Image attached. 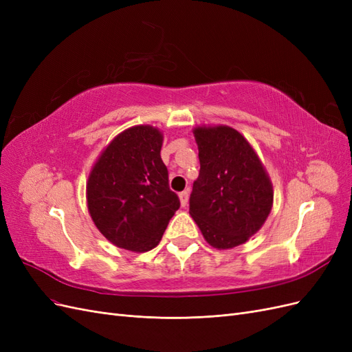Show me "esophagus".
Segmentation results:
<instances>
[{"instance_id":"34e87169","label":"esophagus","mask_w":352,"mask_h":352,"mask_svg":"<svg viewBox=\"0 0 352 352\" xmlns=\"http://www.w3.org/2000/svg\"><path fill=\"white\" fill-rule=\"evenodd\" d=\"M179 198H180V204H182V207H185L188 204V199H189V190H182V192L179 194Z\"/></svg>"}]
</instances>
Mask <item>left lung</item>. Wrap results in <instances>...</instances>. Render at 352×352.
<instances>
[{
  "label": "left lung",
  "mask_w": 352,
  "mask_h": 352,
  "mask_svg": "<svg viewBox=\"0 0 352 352\" xmlns=\"http://www.w3.org/2000/svg\"><path fill=\"white\" fill-rule=\"evenodd\" d=\"M194 133L201 168L190 192L189 212L211 247H238L270 214V179L238 131L216 126L197 127Z\"/></svg>",
  "instance_id": "8db88e82"
}]
</instances>
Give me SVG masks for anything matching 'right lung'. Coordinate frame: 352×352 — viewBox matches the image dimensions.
<instances>
[{"label": "right lung", "instance_id": "1", "mask_svg": "<svg viewBox=\"0 0 352 352\" xmlns=\"http://www.w3.org/2000/svg\"><path fill=\"white\" fill-rule=\"evenodd\" d=\"M162 145L163 135L155 127L133 126L114 138L89 175L91 217L119 248L153 250L180 207L168 186Z\"/></svg>", "mask_w": 352, "mask_h": 352}]
</instances>
